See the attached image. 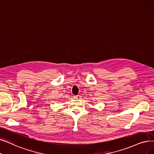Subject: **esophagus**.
Returning a JSON list of instances; mask_svg holds the SVG:
<instances>
[{
	"label": "esophagus",
	"mask_w": 154,
	"mask_h": 154,
	"mask_svg": "<svg viewBox=\"0 0 154 154\" xmlns=\"http://www.w3.org/2000/svg\"><path fill=\"white\" fill-rule=\"evenodd\" d=\"M74 97H75V99H81V96H79V95L75 96Z\"/></svg>",
	"instance_id": "obj_1"
}]
</instances>
